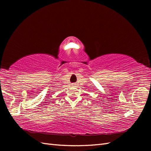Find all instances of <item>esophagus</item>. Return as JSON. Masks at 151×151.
<instances>
[{
    "instance_id": "esophagus-1",
    "label": "esophagus",
    "mask_w": 151,
    "mask_h": 151,
    "mask_svg": "<svg viewBox=\"0 0 151 151\" xmlns=\"http://www.w3.org/2000/svg\"><path fill=\"white\" fill-rule=\"evenodd\" d=\"M72 86H76V84H73Z\"/></svg>"
}]
</instances>
